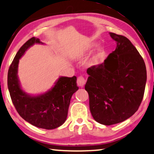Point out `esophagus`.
<instances>
[{
    "instance_id": "34e87169",
    "label": "esophagus",
    "mask_w": 154,
    "mask_h": 154,
    "mask_svg": "<svg viewBox=\"0 0 154 154\" xmlns=\"http://www.w3.org/2000/svg\"><path fill=\"white\" fill-rule=\"evenodd\" d=\"M85 79L82 76H80V77H79L78 78H77V85L79 86V87H84V85H85Z\"/></svg>"
}]
</instances>
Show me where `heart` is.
Returning <instances> with one entry per match:
<instances>
[{
  "label": "heart",
  "instance_id": "obj_1",
  "mask_svg": "<svg viewBox=\"0 0 154 154\" xmlns=\"http://www.w3.org/2000/svg\"><path fill=\"white\" fill-rule=\"evenodd\" d=\"M96 46V44H94L93 45H91V46H90L89 47H87V48H83L82 50H81L80 51H79V53H77V54L76 55V57L77 58H82L83 56H85V53L88 52V51H89L90 48H93V47ZM101 50H98V53H96V54L94 56L92 59L90 61V65H97L98 63V61H99V59H100V57H101Z\"/></svg>",
  "mask_w": 154,
  "mask_h": 154
}]
</instances>
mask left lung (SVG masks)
<instances>
[{
    "mask_svg": "<svg viewBox=\"0 0 154 154\" xmlns=\"http://www.w3.org/2000/svg\"><path fill=\"white\" fill-rule=\"evenodd\" d=\"M116 48L104 62L87 69L85 89L94 120L104 125L122 122L135 113L146 82L144 61L125 36L110 32Z\"/></svg>",
    "mask_w": 154,
    "mask_h": 154,
    "instance_id": "obj_1",
    "label": "left lung"
}]
</instances>
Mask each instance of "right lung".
<instances>
[{"instance_id": "right-lung-1", "label": "right lung", "mask_w": 154, "mask_h": 154, "mask_svg": "<svg viewBox=\"0 0 154 154\" xmlns=\"http://www.w3.org/2000/svg\"><path fill=\"white\" fill-rule=\"evenodd\" d=\"M44 44L39 38L32 37L17 51L8 73V87L13 105L20 116L38 128L53 130L64 123L72 94L78 90L77 77H60L48 91L33 96L22 90L18 79L20 59L31 46Z\"/></svg>"}]
</instances>
